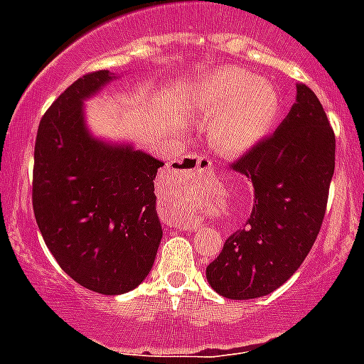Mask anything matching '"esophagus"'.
I'll return each instance as SVG.
<instances>
[{
  "label": "esophagus",
  "mask_w": 364,
  "mask_h": 364,
  "mask_svg": "<svg viewBox=\"0 0 364 364\" xmlns=\"http://www.w3.org/2000/svg\"><path fill=\"white\" fill-rule=\"evenodd\" d=\"M182 171H210L213 167V162H211L208 156H197V154H188L182 160H178V166H176Z\"/></svg>",
  "instance_id": "1"
}]
</instances>
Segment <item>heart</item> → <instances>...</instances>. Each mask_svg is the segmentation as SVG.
<instances>
[{
  "label": "heart",
  "mask_w": 364,
  "mask_h": 364,
  "mask_svg": "<svg viewBox=\"0 0 364 364\" xmlns=\"http://www.w3.org/2000/svg\"><path fill=\"white\" fill-rule=\"evenodd\" d=\"M195 102L202 114L211 117V142L226 153L255 146L281 111V96L272 83L235 67L202 78L195 87Z\"/></svg>",
  "instance_id": "1"
}]
</instances>
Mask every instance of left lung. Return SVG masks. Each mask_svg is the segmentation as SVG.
Wrapping results in <instances>:
<instances>
[{
  "label": "left lung",
  "instance_id": "1",
  "mask_svg": "<svg viewBox=\"0 0 364 364\" xmlns=\"http://www.w3.org/2000/svg\"><path fill=\"white\" fill-rule=\"evenodd\" d=\"M336 167V134L310 87L272 136L231 164L253 184V210L205 268L217 294L246 301L272 294L306 259L324 213Z\"/></svg>",
  "mask_w": 364,
  "mask_h": 364
}]
</instances>
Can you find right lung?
Segmentation results:
<instances>
[{"label":"right lung","instance_id":"1","mask_svg":"<svg viewBox=\"0 0 364 364\" xmlns=\"http://www.w3.org/2000/svg\"><path fill=\"white\" fill-rule=\"evenodd\" d=\"M112 73H87L47 109L38 127L32 208L60 268L87 290L120 295L151 272L162 239L154 176L164 162L89 134L83 100Z\"/></svg>","mask_w":364,"mask_h":364}]
</instances>
